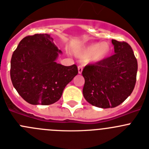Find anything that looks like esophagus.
Instances as JSON below:
<instances>
[{"label":"esophagus","mask_w":149,"mask_h":149,"mask_svg":"<svg viewBox=\"0 0 149 149\" xmlns=\"http://www.w3.org/2000/svg\"><path fill=\"white\" fill-rule=\"evenodd\" d=\"M77 68H78V73L79 74L82 73V71H83V66H82V65H79V66L77 67Z\"/></svg>","instance_id":"34e87169"}]
</instances>
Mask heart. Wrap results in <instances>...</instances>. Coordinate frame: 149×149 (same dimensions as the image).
<instances>
[{
    "mask_svg": "<svg viewBox=\"0 0 149 149\" xmlns=\"http://www.w3.org/2000/svg\"><path fill=\"white\" fill-rule=\"evenodd\" d=\"M111 48L108 42L94 43L82 51L77 52V56L81 58H89V61L99 62L107 58L110 54Z\"/></svg>",
    "mask_w": 149,
    "mask_h": 149,
    "instance_id": "b5f03b06",
    "label": "heart"
}]
</instances>
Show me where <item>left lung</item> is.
Here are the masks:
<instances>
[{
	"instance_id": "left-lung-1",
	"label": "left lung",
	"mask_w": 149,
	"mask_h": 149,
	"mask_svg": "<svg viewBox=\"0 0 149 149\" xmlns=\"http://www.w3.org/2000/svg\"><path fill=\"white\" fill-rule=\"evenodd\" d=\"M115 54L84 67L83 94L101 108L116 107L133 92L136 81L137 60L130 45L112 39Z\"/></svg>"
}]
</instances>
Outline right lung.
Returning <instances> with one entry per match:
<instances>
[{
    "label": "right lung",
    "instance_id": "1",
    "mask_svg": "<svg viewBox=\"0 0 149 149\" xmlns=\"http://www.w3.org/2000/svg\"><path fill=\"white\" fill-rule=\"evenodd\" d=\"M49 34L27 36L12 56L10 77L13 86L31 104L49 105L61 98L63 89L78 73L75 64L55 62L61 51Z\"/></svg>",
    "mask_w": 149,
    "mask_h": 149
}]
</instances>
